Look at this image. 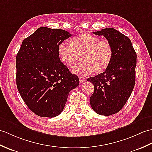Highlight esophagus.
<instances>
[{"instance_id":"esophagus-1","label":"esophagus","mask_w":152,"mask_h":152,"mask_svg":"<svg viewBox=\"0 0 152 152\" xmlns=\"http://www.w3.org/2000/svg\"><path fill=\"white\" fill-rule=\"evenodd\" d=\"M79 80H80V83H82L83 82H86V79H85L83 76H80L79 77Z\"/></svg>"}]
</instances>
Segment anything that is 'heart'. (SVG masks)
Returning <instances> with one entry per match:
<instances>
[{
  "label": "heart",
  "instance_id": "b5f03b06",
  "mask_svg": "<svg viewBox=\"0 0 152 152\" xmlns=\"http://www.w3.org/2000/svg\"><path fill=\"white\" fill-rule=\"evenodd\" d=\"M61 61L72 68L80 61L82 63L73 69V72L89 75L93 72L98 75L105 71L113 58V50L107 41L88 33H83L74 37L71 44L62 42L58 48Z\"/></svg>",
  "mask_w": 152,
  "mask_h": 152
}]
</instances>
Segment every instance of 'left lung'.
<instances>
[{
    "instance_id": "obj_1",
    "label": "left lung",
    "mask_w": 152,
    "mask_h": 152,
    "mask_svg": "<svg viewBox=\"0 0 152 152\" xmlns=\"http://www.w3.org/2000/svg\"><path fill=\"white\" fill-rule=\"evenodd\" d=\"M104 36L113 50L110 64L103 73L87 80L94 85L91 106L100 115L109 116L124 107L135 83L137 54L129 38L113 28L93 32Z\"/></svg>"
}]
</instances>
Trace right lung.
I'll return each instance as SVG.
<instances>
[{"instance_id":"obj_1","label":"right lung","mask_w":152,"mask_h":152,"mask_svg":"<svg viewBox=\"0 0 152 152\" xmlns=\"http://www.w3.org/2000/svg\"><path fill=\"white\" fill-rule=\"evenodd\" d=\"M70 36L64 30L41 27L24 39L17 54V89L28 108L41 117L61 113L69 92L80 83L58 54L59 45Z\"/></svg>"}]
</instances>
